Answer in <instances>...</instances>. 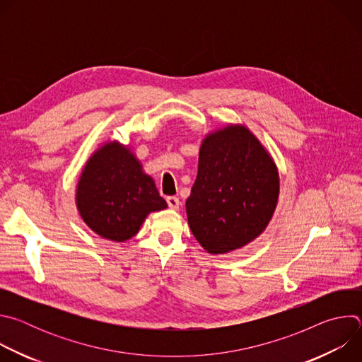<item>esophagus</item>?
Listing matches in <instances>:
<instances>
[{
  "mask_svg": "<svg viewBox=\"0 0 362 362\" xmlns=\"http://www.w3.org/2000/svg\"><path fill=\"white\" fill-rule=\"evenodd\" d=\"M166 202H168L170 209H173V211H177V209H179L180 202H179V199H177L176 196H169V197L166 199Z\"/></svg>",
  "mask_w": 362,
  "mask_h": 362,
  "instance_id": "obj_1",
  "label": "esophagus"
}]
</instances>
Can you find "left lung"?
I'll return each instance as SVG.
<instances>
[{
  "label": "left lung",
  "instance_id": "1",
  "mask_svg": "<svg viewBox=\"0 0 362 362\" xmlns=\"http://www.w3.org/2000/svg\"><path fill=\"white\" fill-rule=\"evenodd\" d=\"M278 199L275 160L245 124L230 123L204 136L186 215L206 252L225 255L261 236Z\"/></svg>",
  "mask_w": 362,
  "mask_h": 362
}]
</instances>
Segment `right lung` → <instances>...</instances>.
Listing matches in <instances>:
<instances>
[{"label":"right lung","mask_w":362,"mask_h":362,"mask_svg":"<svg viewBox=\"0 0 362 362\" xmlns=\"http://www.w3.org/2000/svg\"><path fill=\"white\" fill-rule=\"evenodd\" d=\"M76 206L95 235L126 242L140 230L151 212L166 209L168 203L132 147L107 140L91 153L81 170Z\"/></svg>","instance_id":"add662e5"}]
</instances>
